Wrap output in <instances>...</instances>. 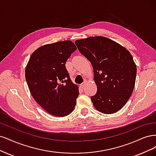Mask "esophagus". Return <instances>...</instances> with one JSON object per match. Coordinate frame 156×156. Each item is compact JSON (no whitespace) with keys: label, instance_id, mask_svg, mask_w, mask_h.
Returning a JSON list of instances; mask_svg holds the SVG:
<instances>
[{"label":"esophagus","instance_id":"34e87169","mask_svg":"<svg viewBox=\"0 0 156 156\" xmlns=\"http://www.w3.org/2000/svg\"><path fill=\"white\" fill-rule=\"evenodd\" d=\"M85 83L83 82V83H82L81 85H80V87H81L82 88H83V87H85Z\"/></svg>","mask_w":156,"mask_h":156}]
</instances>
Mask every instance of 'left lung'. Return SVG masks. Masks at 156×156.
<instances>
[{"instance_id":"1","label":"left lung","mask_w":156,"mask_h":156,"mask_svg":"<svg viewBox=\"0 0 156 156\" xmlns=\"http://www.w3.org/2000/svg\"><path fill=\"white\" fill-rule=\"evenodd\" d=\"M91 62L97 91L91 97L94 107L104 114L117 112L126 104L135 87L137 67L125 47L103 36L75 41Z\"/></svg>"}]
</instances>
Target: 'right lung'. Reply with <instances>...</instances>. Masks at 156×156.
Here are the masks:
<instances>
[{
    "mask_svg": "<svg viewBox=\"0 0 156 156\" xmlns=\"http://www.w3.org/2000/svg\"><path fill=\"white\" fill-rule=\"evenodd\" d=\"M76 49L69 40L44 44L32 53L25 69L33 98L54 116H67L76 105L79 87L71 81L65 63Z\"/></svg>",
    "mask_w": 156,
    "mask_h": 156,
    "instance_id": "1",
    "label": "right lung"
}]
</instances>
